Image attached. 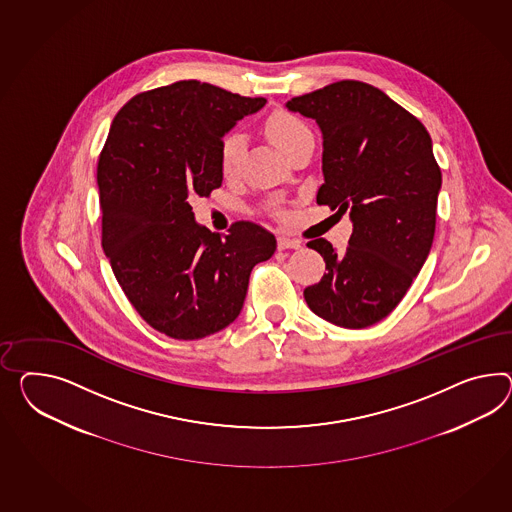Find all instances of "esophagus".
I'll use <instances>...</instances> for the list:
<instances>
[{
    "mask_svg": "<svg viewBox=\"0 0 512 512\" xmlns=\"http://www.w3.org/2000/svg\"><path fill=\"white\" fill-rule=\"evenodd\" d=\"M302 243L299 239H291V237L280 236L278 237V249H301Z\"/></svg>",
    "mask_w": 512,
    "mask_h": 512,
    "instance_id": "esophagus-1",
    "label": "esophagus"
}]
</instances>
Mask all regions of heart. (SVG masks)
I'll use <instances>...</instances> for the list:
<instances>
[{"label":"heart","mask_w":512,"mask_h":512,"mask_svg":"<svg viewBox=\"0 0 512 512\" xmlns=\"http://www.w3.org/2000/svg\"><path fill=\"white\" fill-rule=\"evenodd\" d=\"M265 133L284 154H288L291 148H295L304 139L312 137L310 128L302 122L301 118L284 111H278L269 117L265 124ZM245 146L247 141L241 133H230L224 137L221 143V171L224 176H234L239 171Z\"/></svg>","instance_id":"obj_1"}]
</instances>
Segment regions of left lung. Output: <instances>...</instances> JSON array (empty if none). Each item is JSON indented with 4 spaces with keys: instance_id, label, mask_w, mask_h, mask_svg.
I'll use <instances>...</instances> for the list:
<instances>
[{
    "instance_id": "left-lung-1",
    "label": "left lung",
    "mask_w": 512,
    "mask_h": 512,
    "mask_svg": "<svg viewBox=\"0 0 512 512\" xmlns=\"http://www.w3.org/2000/svg\"><path fill=\"white\" fill-rule=\"evenodd\" d=\"M289 111L314 118L323 135L317 204L349 213L353 234L338 254L308 243L327 263L304 289L315 315L343 328L379 323L405 297L434 239L442 172L420 120L362 81H338L291 98Z\"/></svg>"
}]
</instances>
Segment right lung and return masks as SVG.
I'll return each mask as SVG.
<instances>
[{"label":"right lung","mask_w":512,"mask_h":512,"mask_svg":"<svg viewBox=\"0 0 512 512\" xmlns=\"http://www.w3.org/2000/svg\"><path fill=\"white\" fill-rule=\"evenodd\" d=\"M265 102L189 79L133 96L113 118L98 161L102 247L133 308L174 340L234 323L252 267L275 254L262 226L221 237L189 204L221 187L224 135Z\"/></svg>","instance_id":"1"}]
</instances>
